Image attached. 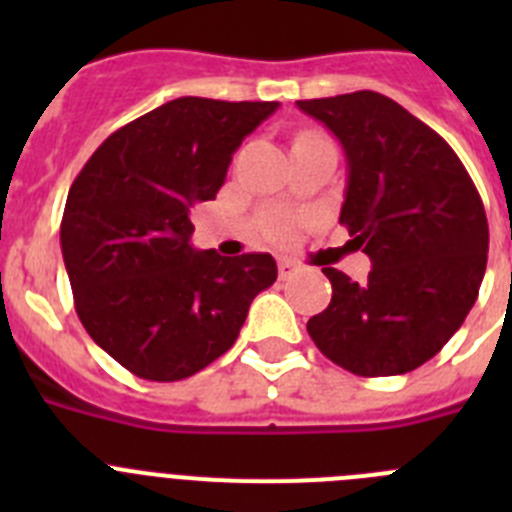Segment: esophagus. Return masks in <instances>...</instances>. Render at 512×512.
Segmentation results:
<instances>
[{"mask_svg": "<svg viewBox=\"0 0 512 512\" xmlns=\"http://www.w3.org/2000/svg\"><path fill=\"white\" fill-rule=\"evenodd\" d=\"M297 271H300V266H297L295 261H289V259H279V279H284V282H287V279H292V277H295Z\"/></svg>", "mask_w": 512, "mask_h": 512, "instance_id": "esophagus-1", "label": "esophagus"}]
</instances>
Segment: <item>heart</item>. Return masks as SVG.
Here are the masks:
<instances>
[{"label":"heart","mask_w":512,"mask_h":512,"mask_svg":"<svg viewBox=\"0 0 512 512\" xmlns=\"http://www.w3.org/2000/svg\"><path fill=\"white\" fill-rule=\"evenodd\" d=\"M282 233H284V225H282V228H279V230H277V235H282Z\"/></svg>","instance_id":"obj_1"}]
</instances>
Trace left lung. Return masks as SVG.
<instances>
[{"instance_id":"obj_1","label":"left lung","mask_w":512,"mask_h":512,"mask_svg":"<svg viewBox=\"0 0 512 512\" xmlns=\"http://www.w3.org/2000/svg\"><path fill=\"white\" fill-rule=\"evenodd\" d=\"M346 153L341 223L372 259L364 284L325 266L330 305L307 333L359 377H395L446 346L479 295L490 230L467 169L436 130L379 92L300 99Z\"/></svg>"}]
</instances>
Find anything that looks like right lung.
I'll list each match as a JSON object with an SVG mask.
<instances>
[{
    "label": "right lung",
    "mask_w": 512,
    "mask_h": 512,
    "mask_svg": "<svg viewBox=\"0 0 512 512\" xmlns=\"http://www.w3.org/2000/svg\"><path fill=\"white\" fill-rule=\"evenodd\" d=\"M279 102L179 97L128 122L69 189L61 253L81 325L135 377L179 382L223 356L269 253L194 251L192 210L215 200L233 153Z\"/></svg>",
    "instance_id": "add662e5"
}]
</instances>
